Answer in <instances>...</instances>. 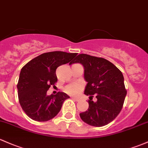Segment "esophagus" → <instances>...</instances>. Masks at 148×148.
Returning a JSON list of instances; mask_svg holds the SVG:
<instances>
[{
  "instance_id": "obj_1",
  "label": "esophagus",
  "mask_w": 148,
  "mask_h": 148,
  "mask_svg": "<svg viewBox=\"0 0 148 148\" xmlns=\"http://www.w3.org/2000/svg\"><path fill=\"white\" fill-rule=\"evenodd\" d=\"M71 98H72V99H73V100H75V101H79V99H78V98H76V97H71Z\"/></svg>"
}]
</instances>
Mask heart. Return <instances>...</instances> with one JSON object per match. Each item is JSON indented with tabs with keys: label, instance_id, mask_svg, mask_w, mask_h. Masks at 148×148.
Segmentation results:
<instances>
[{
	"label": "heart",
	"instance_id": "obj_1",
	"mask_svg": "<svg viewBox=\"0 0 148 148\" xmlns=\"http://www.w3.org/2000/svg\"><path fill=\"white\" fill-rule=\"evenodd\" d=\"M82 85L78 83H73L68 85L65 88V91L66 93L71 95H77L82 90Z\"/></svg>",
	"mask_w": 148,
	"mask_h": 148
}]
</instances>
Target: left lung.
Masks as SVG:
<instances>
[{
    "instance_id": "obj_1",
    "label": "left lung",
    "mask_w": 148,
    "mask_h": 148,
    "mask_svg": "<svg viewBox=\"0 0 148 148\" xmlns=\"http://www.w3.org/2000/svg\"><path fill=\"white\" fill-rule=\"evenodd\" d=\"M80 63L87 82L85 95L90 97L89 108L80 114L87 124L101 127L112 122L121 111L127 91L121 71L105 58L81 53L69 64ZM97 101H92L93 95Z\"/></svg>"
}]
</instances>
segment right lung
Listing matches in <instances>:
<instances>
[{
    "label": "right lung",
    "mask_w": 148,
    "mask_h": 148,
    "mask_svg": "<svg viewBox=\"0 0 148 148\" xmlns=\"http://www.w3.org/2000/svg\"><path fill=\"white\" fill-rule=\"evenodd\" d=\"M77 54L64 51L47 52L23 66L17 85L18 99L23 110L30 119L47 121L58 114L63 103L70 97L62 92L49 96L47 91L57 82V68L71 63Z\"/></svg>",
    "instance_id": "right-lung-1"
}]
</instances>
